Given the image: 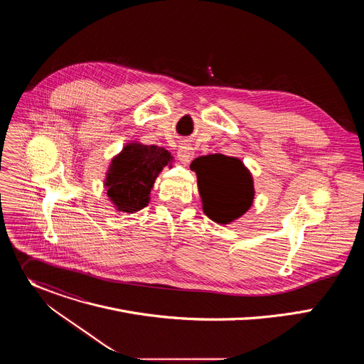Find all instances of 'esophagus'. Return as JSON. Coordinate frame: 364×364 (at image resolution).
<instances>
[{
	"label": "esophagus",
	"mask_w": 364,
	"mask_h": 364,
	"mask_svg": "<svg viewBox=\"0 0 364 364\" xmlns=\"http://www.w3.org/2000/svg\"><path fill=\"white\" fill-rule=\"evenodd\" d=\"M177 155H178L180 161L187 163L190 159H193V155H194L193 146L188 145V144H181L180 148H178V151H177Z\"/></svg>",
	"instance_id": "obj_1"
}]
</instances>
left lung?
I'll use <instances>...</instances> for the list:
<instances>
[{
  "label": "left lung",
  "instance_id": "1",
  "mask_svg": "<svg viewBox=\"0 0 364 364\" xmlns=\"http://www.w3.org/2000/svg\"><path fill=\"white\" fill-rule=\"evenodd\" d=\"M190 168L197 174L203 212L213 222L228 225L249 210L255 196L253 180L239 159L203 155Z\"/></svg>",
  "mask_w": 364,
  "mask_h": 364
}]
</instances>
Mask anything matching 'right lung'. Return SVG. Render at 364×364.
I'll return each mask as SVG.
<instances>
[{
	"mask_svg": "<svg viewBox=\"0 0 364 364\" xmlns=\"http://www.w3.org/2000/svg\"><path fill=\"white\" fill-rule=\"evenodd\" d=\"M173 161L171 154L157 145L129 142L112 160L105 186L108 197L122 213H135L149 203V193L161 170Z\"/></svg>",
	"mask_w": 364,
	"mask_h": 364,
	"instance_id": "add662e5",
	"label": "right lung"
}]
</instances>
